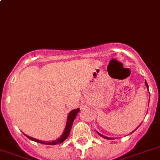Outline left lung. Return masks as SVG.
I'll return each instance as SVG.
<instances>
[{
    "mask_svg": "<svg viewBox=\"0 0 160 160\" xmlns=\"http://www.w3.org/2000/svg\"><path fill=\"white\" fill-rule=\"evenodd\" d=\"M145 84H146V87H147V88H148V90H149V86H148V84H147V83H146V81H145ZM138 128H136V129H138ZM134 131H135V130H134ZM98 134H99V135H100V136H101V137H102V138H106V139H110V138H107V137H105V136H102V134H100V133H99V132H98Z\"/></svg>",
    "mask_w": 160,
    "mask_h": 160,
    "instance_id": "1",
    "label": "left lung"
}]
</instances>
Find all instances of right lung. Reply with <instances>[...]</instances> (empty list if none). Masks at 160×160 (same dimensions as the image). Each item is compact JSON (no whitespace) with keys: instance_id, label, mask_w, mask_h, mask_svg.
I'll use <instances>...</instances> for the list:
<instances>
[{"instance_id":"right-lung-1","label":"right lung","mask_w":160,"mask_h":160,"mask_svg":"<svg viewBox=\"0 0 160 160\" xmlns=\"http://www.w3.org/2000/svg\"><path fill=\"white\" fill-rule=\"evenodd\" d=\"M80 111V109L77 108V109H75L73 111H72L68 114V120H67V124H66V127H65V129H64V132L62 134L61 138H59L57 140L53 141V142H42L41 140H37L36 138H33L32 137H29L28 135H26L27 138H28L30 140L32 141H34V142H37L38 143H41V144H45V145H57V144H59V143H62V142H63L64 141L68 138V137L69 136L70 132H71V129H72V123L74 122V119H76V115H77L78 112Z\"/></svg>"}]
</instances>
